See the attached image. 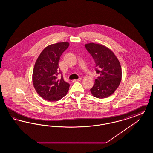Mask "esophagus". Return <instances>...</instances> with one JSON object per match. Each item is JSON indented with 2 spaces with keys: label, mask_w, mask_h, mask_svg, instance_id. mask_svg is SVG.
<instances>
[{
  "label": "esophagus",
  "mask_w": 153,
  "mask_h": 153,
  "mask_svg": "<svg viewBox=\"0 0 153 153\" xmlns=\"http://www.w3.org/2000/svg\"><path fill=\"white\" fill-rule=\"evenodd\" d=\"M81 80V79L79 78V79H78L77 80H73L72 81H73V82H77V81H80Z\"/></svg>",
  "instance_id": "obj_1"
}]
</instances>
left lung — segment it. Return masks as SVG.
<instances>
[{
    "label": "left lung",
    "instance_id": "1",
    "mask_svg": "<svg viewBox=\"0 0 153 153\" xmlns=\"http://www.w3.org/2000/svg\"><path fill=\"white\" fill-rule=\"evenodd\" d=\"M85 47L94 58L96 72L99 76L90 91L97 98H106L112 95L119 87L122 79L120 62L114 53L100 44H85Z\"/></svg>",
    "mask_w": 153,
    "mask_h": 153
}]
</instances>
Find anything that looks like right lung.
I'll use <instances>...</instances> for the list:
<instances>
[{"instance_id":"obj_1","label":"right lung","mask_w":153,"mask_h":153,"mask_svg":"<svg viewBox=\"0 0 153 153\" xmlns=\"http://www.w3.org/2000/svg\"><path fill=\"white\" fill-rule=\"evenodd\" d=\"M68 42L52 44L45 48L37 58L33 72L34 88L41 97L49 102L58 101L65 96L69 88L62 76L58 77L60 57L68 48ZM59 72L58 73V72Z\"/></svg>"}]
</instances>
